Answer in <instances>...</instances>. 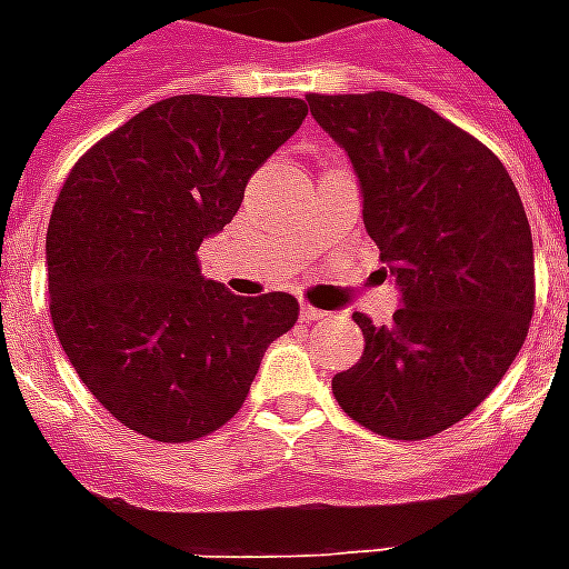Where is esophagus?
<instances>
[{
    "label": "esophagus",
    "mask_w": 569,
    "mask_h": 569,
    "mask_svg": "<svg viewBox=\"0 0 569 569\" xmlns=\"http://www.w3.org/2000/svg\"><path fill=\"white\" fill-rule=\"evenodd\" d=\"M326 313L320 308H310V305H301V320L305 322H313V320H322Z\"/></svg>",
    "instance_id": "1"
}]
</instances>
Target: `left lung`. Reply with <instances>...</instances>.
Wrapping results in <instances>:
<instances>
[{
	"label": "left lung",
	"instance_id": "obj_1",
	"mask_svg": "<svg viewBox=\"0 0 569 569\" xmlns=\"http://www.w3.org/2000/svg\"><path fill=\"white\" fill-rule=\"evenodd\" d=\"M353 163L362 222L399 286L390 326L353 313L366 350L332 393L387 439L418 441L490 396L533 317V237L500 158L399 93H308Z\"/></svg>",
	"mask_w": 569,
	"mask_h": 569
}]
</instances>
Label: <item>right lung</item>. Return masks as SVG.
I'll use <instances>...</instances> for the list:
<instances>
[{
  "label": "right lung",
  "instance_id": "add662e5",
  "mask_svg": "<svg viewBox=\"0 0 569 569\" xmlns=\"http://www.w3.org/2000/svg\"><path fill=\"white\" fill-rule=\"evenodd\" d=\"M305 116L296 97H170L81 154L60 188L44 240L57 338L140 436L191 441L228 423L296 326V298L234 296L200 273L198 249Z\"/></svg>",
  "mask_w": 569,
  "mask_h": 569
}]
</instances>
